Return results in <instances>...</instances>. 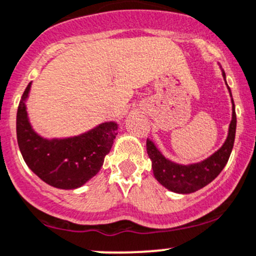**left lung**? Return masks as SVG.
<instances>
[{
    "instance_id": "left-lung-1",
    "label": "left lung",
    "mask_w": 256,
    "mask_h": 256,
    "mask_svg": "<svg viewBox=\"0 0 256 256\" xmlns=\"http://www.w3.org/2000/svg\"><path fill=\"white\" fill-rule=\"evenodd\" d=\"M220 71H222V76L227 84L226 74L222 67H220ZM227 90L230 92V100H232V120H230V128H228L227 138H226L224 144L220 146V148L217 150L214 154L207 157L206 160L189 164L173 162L158 150L152 140L147 138L146 147L150 160H152L153 176L166 189L178 194H192L198 192L206 186L207 184H210L212 180L216 179L227 164L230 152L233 150V144H234L236 128V106L228 84Z\"/></svg>"
}]
</instances>
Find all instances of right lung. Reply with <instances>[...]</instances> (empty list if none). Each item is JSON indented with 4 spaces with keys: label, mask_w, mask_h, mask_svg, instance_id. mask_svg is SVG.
Listing matches in <instances>:
<instances>
[{
    "label": "right lung",
    "mask_w": 256,
    "mask_h": 256,
    "mask_svg": "<svg viewBox=\"0 0 256 256\" xmlns=\"http://www.w3.org/2000/svg\"><path fill=\"white\" fill-rule=\"evenodd\" d=\"M32 82L22 96L17 112V141L24 162L51 186L78 189L100 170L119 124L106 121L80 135L48 138L39 135L29 120L26 100Z\"/></svg>",
    "instance_id": "add662e5"
}]
</instances>
